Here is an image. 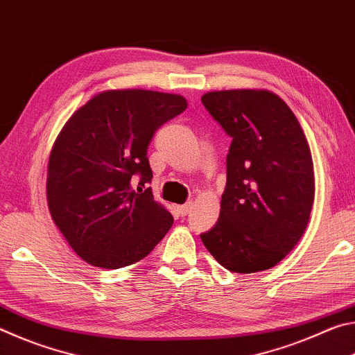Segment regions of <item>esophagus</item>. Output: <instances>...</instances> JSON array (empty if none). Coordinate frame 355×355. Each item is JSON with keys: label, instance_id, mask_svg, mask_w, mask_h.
<instances>
[{"label": "esophagus", "instance_id": "obj_1", "mask_svg": "<svg viewBox=\"0 0 355 355\" xmlns=\"http://www.w3.org/2000/svg\"><path fill=\"white\" fill-rule=\"evenodd\" d=\"M191 208H192V202H188V203H184V205H178L177 211L180 216H186L191 211Z\"/></svg>", "mask_w": 355, "mask_h": 355}]
</instances>
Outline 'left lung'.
I'll list each match as a JSON object with an SVG mask.
<instances>
[{
    "instance_id": "8db88e82",
    "label": "left lung",
    "mask_w": 355,
    "mask_h": 355,
    "mask_svg": "<svg viewBox=\"0 0 355 355\" xmlns=\"http://www.w3.org/2000/svg\"><path fill=\"white\" fill-rule=\"evenodd\" d=\"M202 103L232 137L219 219L202 243L228 271H266L309 224L315 172L307 137L285 101L266 89L207 92Z\"/></svg>"
}]
</instances>
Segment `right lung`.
<instances>
[{
	"label": "right lung",
	"mask_w": 355,
	"mask_h": 355,
	"mask_svg": "<svg viewBox=\"0 0 355 355\" xmlns=\"http://www.w3.org/2000/svg\"><path fill=\"white\" fill-rule=\"evenodd\" d=\"M186 107L177 94L112 89L94 95L65 122L48 159L46 200L86 263L130 266L169 232L172 214L146 186L153 178L147 148L155 131Z\"/></svg>",
	"instance_id": "obj_1"
}]
</instances>
